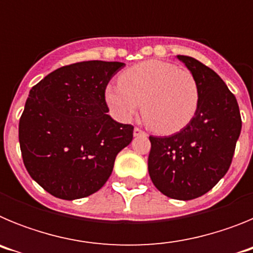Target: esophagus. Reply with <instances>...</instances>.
<instances>
[{"label": "esophagus", "instance_id": "esophagus-1", "mask_svg": "<svg viewBox=\"0 0 253 253\" xmlns=\"http://www.w3.org/2000/svg\"><path fill=\"white\" fill-rule=\"evenodd\" d=\"M133 134H134V137H138V135H142V134H144V131H143L140 128H134Z\"/></svg>", "mask_w": 253, "mask_h": 253}]
</instances>
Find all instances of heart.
I'll return each instance as SVG.
<instances>
[{
	"instance_id": "obj_1",
	"label": "heart",
	"mask_w": 253,
	"mask_h": 253,
	"mask_svg": "<svg viewBox=\"0 0 253 253\" xmlns=\"http://www.w3.org/2000/svg\"><path fill=\"white\" fill-rule=\"evenodd\" d=\"M199 97L193 73L157 59L125 69L119 84H109L105 90V100L115 118L128 122L142 106L149 126L162 134L185 128L198 110Z\"/></svg>"
}]
</instances>
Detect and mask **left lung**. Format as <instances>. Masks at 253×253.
Wrapping results in <instances>:
<instances>
[{
  "mask_svg": "<svg viewBox=\"0 0 253 253\" xmlns=\"http://www.w3.org/2000/svg\"><path fill=\"white\" fill-rule=\"evenodd\" d=\"M177 58L198 82V110L177 133L149 137L148 172L163 195L191 200L207 194L227 173L242 120L236 97L213 69L193 57Z\"/></svg>",
  "mask_w": 253,
  "mask_h": 253,
  "instance_id": "1",
  "label": "left lung"
}]
</instances>
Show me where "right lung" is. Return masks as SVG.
Segmentation results:
<instances>
[{"mask_svg": "<svg viewBox=\"0 0 253 253\" xmlns=\"http://www.w3.org/2000/svg\"><path fill=\"white\" fill-rule=\"evenodd\" d=\"M122 62L87 60L60 67L30 90L19 123L22 161L45 191L64 200L99 191L134 126L115 122L105 90Z\"/></svg>", "mask_w": 253, "mask_h": 253, "instance_id": "right-lung-1", "label": "right lung"}]
</instances>
